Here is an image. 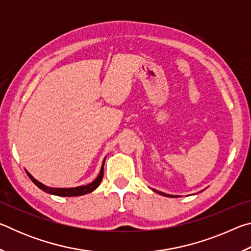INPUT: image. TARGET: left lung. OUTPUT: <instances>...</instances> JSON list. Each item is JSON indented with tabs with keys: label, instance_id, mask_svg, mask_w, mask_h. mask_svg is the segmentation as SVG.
<instances>
[{
	"label": "left lung",
	"instance_id": "1",
	"mask_svg": "<svg viewBox=\"0 0 251 251\" xmlns=\"http://www.w3.org/2000/svg\"><path fill=\"white\" fill-rule=\"evenodd\" d=\"M152 192H155V193H157V194H159V195H163V196H165V197H180V196H176V195H168V194H165V193H161V192H158V190H156V189H151ZM202 192V190H201Z\"/></svg>",
	"mask_w": 251,
	"mask_h": 251
}]
</instances>
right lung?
<instances>
[{
    "instance_id": "obj_1",
    "label": "right lung",
    "mask_w": 251,
    "mask_h": 251,
    "mask_svg": "<svg viewBox=\"0 0 251 251\" xmlns=\"http://www.w3.org/2000/svg\"><path fill=\"white\" fill-rule=\"evenodd\" d=\"M105 159L106 157L103 160V164H101V167H100V174L97 175V177L95 178L94 180L90 184L87 185H84V186H78V187H71V188H55V187H50V186H46L44 184H42L37 179H35L31 174H29L26 169H25V172H26L27 176L29 177V179H31L34 184H35L37 187H39L40 189L43 190V192L50 194V195H55V196H61V197H75V196H82V195H86V194H90L92 192H94V190L97 188V187L100 186L101 179H103V176H104V164H105Z\"/></svg>"
}]
</instances>
